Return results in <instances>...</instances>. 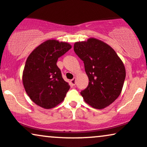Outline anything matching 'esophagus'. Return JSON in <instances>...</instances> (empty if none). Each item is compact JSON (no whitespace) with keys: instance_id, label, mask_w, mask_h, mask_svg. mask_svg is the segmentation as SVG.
Returning a JSON list of instances; mask_svg holds the SVG:
<instances>
[{"instance_id":"1","label":"esophagus","mask_w":147,"mask_h":147,"mask_svg":"<svg viewBox=\"0 0 147 147\" xmlns=\"http://www.w3.org/2000/svg\"><path fill=\"white\" fill-rule=\"evenodd\" d=\"M70 82H71V84H72V85H75V84H76V78H74L72 80H71Z\"/></svg>"}]
</instances>
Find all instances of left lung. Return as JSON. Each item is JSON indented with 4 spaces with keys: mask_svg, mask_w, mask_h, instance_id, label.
I'll use <instances>...</instances> for the list:
<instances>
[{
    "mask_svg": "<svg viewBox=\"0 0 147 147\" xmlns=\"http://www.w3.org/2000/svg\"><path fill=\"white\" fill-rule=\"evenodd\" d=\"M74 49L89 78L88 87L80 92L84 102L98 109L109 106L123 87L126 70L122 60L113 48L94 38L75 42Z\"/></svg>",
    "mask_w": 147,
    "mask_h": 147,
    "instance_id": "1",
    "label": "left lung"
}]
</instances>
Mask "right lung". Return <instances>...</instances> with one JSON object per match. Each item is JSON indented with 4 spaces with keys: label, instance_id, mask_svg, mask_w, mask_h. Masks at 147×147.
<instances>
[{
    "label": "right lung",
    "instance_id": "1",
    "mask_svg": "<svg viewBox=\"0 0 147 147\" xmlns=\"http://www.w3.org/2000/svg\"><path fill=\"white\" fill-rule=\"evenodd\" d=\"M71 45L57 40H48L29 54L22 72V84L30 99L41 107L49 109L65 99L69 89L57 66L58 58Z\"/></svg>",
    "mask_w": 147,
    "mask_h": 147
}]
</instances>
